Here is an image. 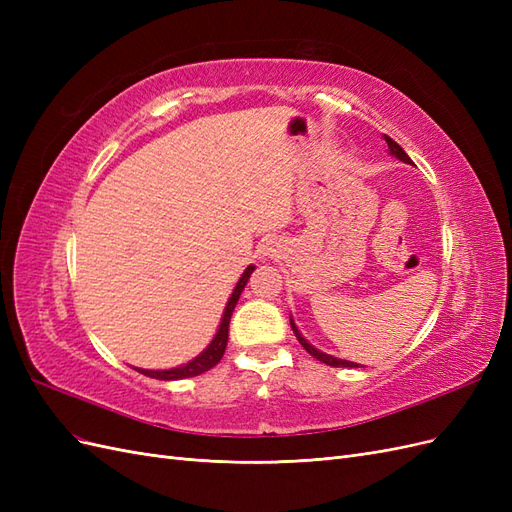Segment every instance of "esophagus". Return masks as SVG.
Here are the masks:
<instances>
[{
  "label": "esophagus",
  "instance_id": "esophagus-1",
  "mask_svg": "<svg viewBox=\"0 0 512 512\" xmlns=\"http://www.w3.org/2000/svg\"><path fill=\"white\" fill-rule=\"evenodd\" d=\"M280 250H282V243L280 241H277V239H267L265 243H262V247H260V254L273 258V256L280 254Z\"/></svg>",
  "mask_w": 512,
  "mask_h": 512
}]
</instances>
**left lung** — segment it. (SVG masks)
<instances>
[{
  "instance_id": "1",
  "label": "left lung",
  "mask_w": 512,
  "mask_h": 512,
  "mask_svg": "<svg viewBox=\"0 0 512 512\" xmlns=\"http://www.w3.org/2000/svg\"><path fill=\"white\" fill-rule=\"evenodd\" d=\"M384 141H386V145H389V151H391V156H395L397 160H401V162H406V164H412V160L408 158V153L401 149L391 136H386L384 134ZM290 327H292V331H294V335H297V339H299V344L314 356V359H318L320 363H327V365H331V367H359V363H352V361H344V359H337V356H331V354H324V352H320V350H316L312 344L307 342V339L299 333V329H297V324H294V320L290 318Z\"/></svg>"
}]
</instances>
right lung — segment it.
<instances>
[{
	"label": "right lung",
	"mask_w": 512,
	"mask_h": 512,
	"mask_svg": "<svg viewBox=\"0 0 512 512\" xmlns=\"http://www.w3.org/2000/svg\"><path fill=\"white\" fill-rule=\"evenodd\" d=\"M254 269L256 267L250 265V267L243 271V275L239 277V282H237L235 290H232L230 299L226 303V309H224V316H222V322H220V327H218V333L213 335L211 344L203 352H200L196 359L183 363L179 367H170V369H138V371H141V374H145V376H149V378H156V380H183V378H194V376L205 374V371H209L211 367L218 365L222 361L226 344H228V324H230L232 309H235V305H237V301L241 297V292H243L247 280H250V275H252Z\"/></svg>",
	"instance_id": "obj_1"
}]
</instances>
